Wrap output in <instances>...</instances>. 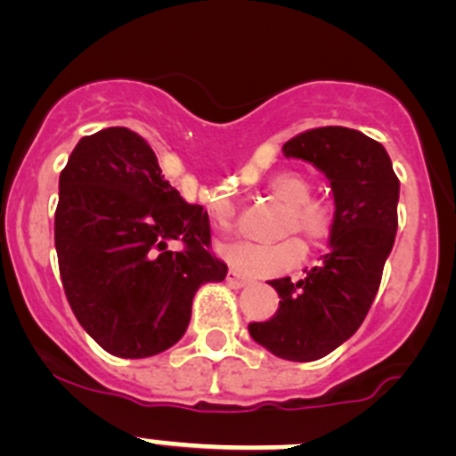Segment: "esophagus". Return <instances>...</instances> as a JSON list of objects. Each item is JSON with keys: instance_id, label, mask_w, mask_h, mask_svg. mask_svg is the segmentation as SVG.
Masks as SVG:
<instances>
[{"instance_id": "1", "label": "esophagus", "mask_w": 456, "mask_h": 456, "mask_svg": "<svg viewBox=\"0 0 456 456\" xmlns=\"http://www.w3.org/2000/svg\"><path fill=\"white\" fill-rule=\"evenodd\" d=\"M226 281H228V286H232V288H243V286H248V283H250V279H248L246 274L237 273V270H228Z\"/></svg>"}]
</instances>
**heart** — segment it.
Here are the masks:
<instances>
[{
  "label": "heart",
  "instance_id": "obj_1",
  "mask_svg": "<svg viewBox=\"0 0 456 456\" xmlns=\"http://www.w3.org/2000/svg\"><path fill=\"white\" fill-rule=\"evenodd\" d=\"M268 195L281 206H286L279 234H304L310 243L322 246L328 241L335 228V213L330 204L323 200L310 197L308 179L297 173H281L270 179ZM213 222L222 232H230L237 226V210L228 200H219L210 206ZM224 259L232 268L246 274H259V277H273V274L288 273L304 261L305 248L301 239L288 237L279 243H252L234 241L219 248Z\"/></svg>",
  "mask_w": 456,
  "mask_h": 456
}]
</instances>
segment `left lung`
Returning a JSON list of instances; mask_svg holds the SVG:
<instances>
[{
  "mask_svg": "<svg viewBox=\"0 0 456 456\" xmlns=\"http://www.w3.org/2000/svg\"><path fill=\"white\" fill-rule=\"evenodd\" d=\"M283 152L310 161L330 179V252L299 281L273 279L277 313L268 322L248 323V332L277 357L317 362L359 330L375 301L399 226V179L379 142L344 126L295 134Z\"/></svg>",
  "mask_w": 456,
  "mask_h": 456,
  "instance_id": "left-lung-1",
  "label": "left lung"
}]
</instances>
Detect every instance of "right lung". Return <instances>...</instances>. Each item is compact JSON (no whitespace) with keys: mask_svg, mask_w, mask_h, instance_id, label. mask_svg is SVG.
<instances>
[{"mask_svg":"<svg viewBox=\"0 0 456 456\" xmlns=\"http://www.w3.org/2000/svg\"><path fill=\"white\" fill-rule=\"evenodd\" d=\"M182 240V251H170ZM55 248L77 322L106 353L159 354L191 323L204 283L228 265L210 248L208 213L182 200L151 143L124 126L81 137L60 175Z\"/></svg>","mask_w":456,"mask_h":456,"instance_id":"obj_1","label":"right lung"}]
</instances>
